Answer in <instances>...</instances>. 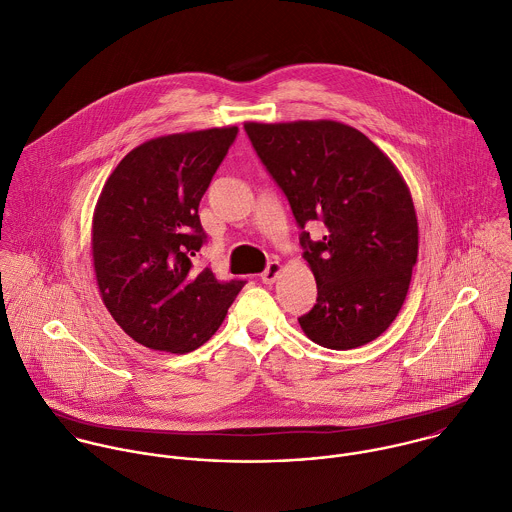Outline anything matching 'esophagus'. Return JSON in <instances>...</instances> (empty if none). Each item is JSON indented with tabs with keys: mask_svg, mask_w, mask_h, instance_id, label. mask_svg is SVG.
I'll list each match as a JSON object with an SVG mask.
<instances>
[{
	"mask_svg": "<svg viewBox=\"0 0 512 512\" xmlns=\"http://www.w3.org/2000/svg\"><path fill=\"white\" fill-rule=\"evenodd\" d=\"M281 271H283V265H281L279 261H271V263L267 265V269L263 271V275H261L263 283H265V285H273V283L279 279Z\"/></svg>",
	"mask_w": 512,
	"mask_h": 512,
	"instance_id": "esophagus-1",
	"label": "esophagus"
}]
</instances>
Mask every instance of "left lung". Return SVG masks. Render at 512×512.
<instances>
[{
    "instance_id": "obj_1",
    "label": "left lung",
    "mask_w": 512,
    "mask_h": 512,
    "mask_svg": "<svg viewBox=\"0 0 512 512\" xmlns=\"http://www.w3.org/2000/svg\"><path fill=\"white\" fill-rule=\"evenodd\" d=\"M245 131L299 227H327L315 243L301 235L317 281V303L299 317L303 333L335 351L375 341L397 319L419 255L415 203L401 171L341 121H247Z\"/></svg>"
}]
</instances>
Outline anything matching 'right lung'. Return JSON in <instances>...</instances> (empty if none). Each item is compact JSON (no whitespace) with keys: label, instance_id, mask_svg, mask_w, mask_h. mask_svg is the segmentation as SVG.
Listing matches in <instances>:
<instances>
[{"label":"right lung","instance_id":"right-lung-1","mask_svg":"<svg viewBox=\"0 0 512 512\" xmlns=\"http://www.w3.org/2000/svg\"><path fill=\"white\" fill-rule=\"evenodd\" d=\"M235 135L227 125L149 139L119 161L99 193L91 221L99 295L143 347L195 351L245 287L191 269L205 239L199 201Z\"/></svg>","mask_w":512,"mask_h":512}]
</instances>
